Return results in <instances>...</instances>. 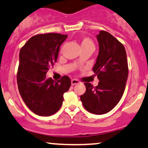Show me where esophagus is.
I'll return each instance as SVG.
<instances>
[{
    "label": "esophagus",
    "instance_id": "esophagus-1",
    "mask_svg": "<svg viewBox=\"0 0 148 148\" xmlns=\"http://www.w3.org/2000/svg\"><path fill=\"white\" fill-rule=\"evenodd\" d=\"M79 84V81L77 79H72V86H74V85Z\"/></svg>",
    "mask_w": 148,
    "mask_h": 148
}]
</instances>
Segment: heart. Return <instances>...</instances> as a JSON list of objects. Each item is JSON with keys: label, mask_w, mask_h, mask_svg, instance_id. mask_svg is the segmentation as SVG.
<instances>
[{"label": "heart", "mask_w": 148, "mask_h": 148, "mask_svg": "<svg viewBox=\"0 0 148 148\" xmlns=\"http://www.w3.org/2000/svg\"><path fill=\"white\" fill-rule=\"evenodd\" d=\"M81 49L88 48V47H93L94 48V44L92 42L90 39L88 38V37H84L81 40Z\"/></svg>", "instance_id": "heart-1"}]
</instances>
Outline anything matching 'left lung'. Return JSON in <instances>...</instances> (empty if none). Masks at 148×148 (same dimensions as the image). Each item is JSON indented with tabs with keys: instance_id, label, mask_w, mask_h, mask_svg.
I'll list each match as a JSON object with an SVG mask.
<instances>
[{
	"instance_id": "obj_1",
	"label": "left lung",
	"mask_w": 148,
	"mask_h": 148,
	"mask_svg": "<svg viewBox=\"0 0 148 148\" xmlns=\"http://www.w3.org/2000/svg\"><path fill=\"white\" fill-rule=\"evenodd\" d=\"M99 53L93 67L99 82L93 87L85 83L86 91L80 99L90 113L101 115L118 104L125 91L128 76L127 53L124 46L108 32L97 35Z\"/></svg>"
}]
</instances>
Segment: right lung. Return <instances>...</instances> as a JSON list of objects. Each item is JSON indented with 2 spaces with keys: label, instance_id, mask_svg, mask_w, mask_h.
<instances>
[{
  "label": "right lung",
  "instance_id": "add662e5",
  "mask_svg": "<svg viewBox=\"0 0 148 148\" xmlns=\"http://www.w3.org/2000/svg\"><path fill=\"white\" fill-rule=\"evenodd\" d=\"M67 37L58 33L37 35L20 50L18 91L29 109L40 116L56 113L62 104L64 93L71 86L67 76L58 81L46 77L49 67L57 61L60 45Z\"/></svg>",
  "mask_w": 148,
  "mask_h": 148
}]
</instances>
